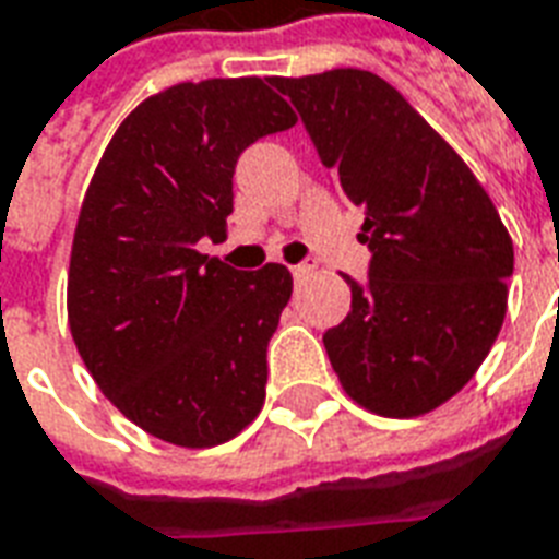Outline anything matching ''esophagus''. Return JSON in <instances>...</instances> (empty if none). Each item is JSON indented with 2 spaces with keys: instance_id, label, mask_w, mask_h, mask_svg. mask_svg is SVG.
Masks as SVG:
<instances>
[{
  "instance_id": "1",
  "label": "esophagus",
  "mask_w": 559,
  "mask_h": 559,
  "mask_svg": "<svg viewBox=\"0 0 559 559\" xmlns=\"http://www.w3.org/2000/svg\"><path fill=\"white\" fill-rule=\"evenodd\" d=\"M314 267H318V262H314V259H306V262H300V265H294L292 267L294 280H302V276H309Z\"/></svg>"
}]
</instances>
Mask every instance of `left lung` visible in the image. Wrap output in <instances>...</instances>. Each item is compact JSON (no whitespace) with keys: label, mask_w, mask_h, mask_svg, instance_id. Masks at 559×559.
Listing matches in <instances>:
<instances>
[{"label":"left lung","mask_w":559,"mask_h":559,"mask_svg":"<svg viewBox=\"0 0 559 559\" xmlns=\"http://www.w3.org/2000/svg\"><path fill=\"white\" fill-rule=\"evenodd\" d=\"M320 163L365 212L367 283L323 347L344 391L382 417L452 400L490 353L508 311L510 241L490 194L452 145L373 72L271 78Z\"/></svg>","instance_id":"obj_1"}]
</instances>
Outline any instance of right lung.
<instances>
[{
	"instance_id": "1",
	"label": "right lung",
	"mask_w": 559,
	"mask_h": 559,
	"mask_svg": "<svg viewBox=\"0 0 559 559\" xmlns=\"http://www.w3.org/2000/svg\"><path fill=\"white\" fill-rule=\"evenodd\" d=\"M297 122L262 78L168 86L133 110L95 168L69 259V329L107 400L142 431L203 449L265 402L285 265L236 271L224 239L241 151Z\"/></svg>"
}]
</instances>
